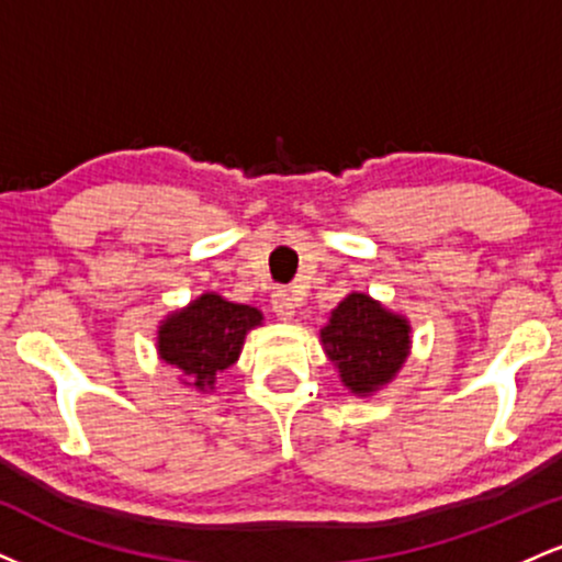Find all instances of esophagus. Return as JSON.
Instances as JSON below:
<instances>
[{
  "label": "esophagus",
  "instance_id": "esophagus-1",
  "mask_svg": "<svg viewBox=\"0 0 562 562\" xmlns=\"http://www.w3.org/2000/svg\"><path fill=\"white\" fill-rule=\"evenodd\" d=\"M295 306H299V301H295V295L288 293V290H277V293L272 295V308L282 322L295 319Z\"/></svg>",
  "mask_w": 562,
  "mask_h": 562
}]
</instances>
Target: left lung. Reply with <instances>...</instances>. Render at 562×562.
<instances>
[{"mask_svg": "<svg viewBox=\"0 0 562 562\" xmlns=\"http://www.w3.org/2000/svg\"><path fill=\"white\" fill-rule=\"evenodd\" d=\"M319 344L344 389L367 398L402 372L412 351V325L372 295L351 290L327 317Z\"/></svg>", "mask_w": 562, "mask_h": 562, "instance_id": "left-lung-1", "label": "left lung"}]
</instances>
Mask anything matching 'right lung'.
Here are the masks:
<instances>
[{
  "label": "right lung",
  "mask_w": 562,
  "mask_h": 562,
  "mask_svg": "<svg viewBox=\"0 0 562 562\" xmlns=\"http://www.w3.org/2000/svg\"><path fill=\"white\" fill-rule=\"evenodd\" d=\"M261 322L263 314L256 306L203 293L160 319L158 359L179 372V383L187 389L214 393L216 378L240 359L245 335Z\"/></svg>",
  "instance_id": "right-lung-1"
}]
</instances>
